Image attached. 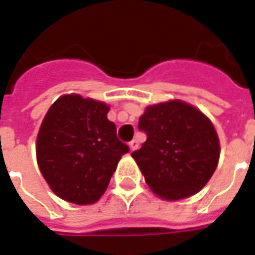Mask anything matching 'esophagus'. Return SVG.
<instances>
[{"label": "esophagus", "mask_w": 255, "mask_h": 255, "mask_svg": "<svg viewBox=\"0 0 255 255\" xmlns=\"http://www.w3.org/2000/svg\"><path fill=\"white\" fill-rule=\"evenodd\" d=\"M139 147V142L138 139H132L131 142H129V150L133 151V150H136Z\"/></svg>", "instance_id": "obj_1"}]
</instances>
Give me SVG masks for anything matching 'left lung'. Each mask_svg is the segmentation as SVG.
<instances>
[{
    "label": "left lung",
    "mask_w": 255,
    "mask_h": 255,
    "mask_svg": "<svg viewBox=\"0 0 255 255\" xmlns=\"http://www.w3.org/2000/svg\"><path fill=\"white\" fill-rule=\"evenodd\" d=\"M138 126L147 139L131 155L157 197L184 199L206 186L220 158L219 135L206 115L171 100L147 106Z\"/></svg>",
    "instance_id": "1"
}]
</instances>
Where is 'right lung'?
Listing matches in <instances>:
<instances>
[{"label":"right lung","mask_w":255,"mask_h":255,"mask_svg":"<svg viewBox=\"0 0 255 255\" xmlns=\"http://www.w3.org/2000/svg\"><path fill=\"white\" fill-rule=\"evenodd\" d=\"M105 102L61 95L42 120L36 161L52 191L67 202L91 205L108 188L128 146L120 142Z\"/></svg>","instance_id":"1"}]
</instances>
